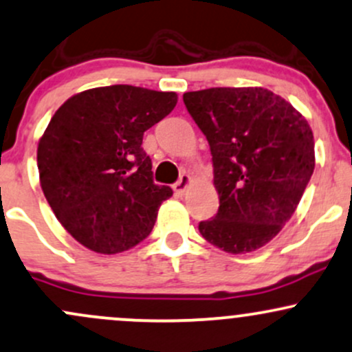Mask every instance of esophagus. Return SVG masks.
I'll return each mask as SVG.
<instances>
[{
  "label": "esophagus",
  "mask_w": 352,
  "mask_h": 352,
  "mask_svg": "<svg viewBox=\"0 0 352 352\" xmlns=\"http://www.w3.org/2000/svg\"><path fill=\"white\" fill-rule=\"evenodd\" d=\"M190 184H192V177L188 175V173H182V175H180V179L173 184V190H175V194L184 195L185 190H187L188 185Z\"/></svg>",
  "instance_id": "1"
}]
</instances>
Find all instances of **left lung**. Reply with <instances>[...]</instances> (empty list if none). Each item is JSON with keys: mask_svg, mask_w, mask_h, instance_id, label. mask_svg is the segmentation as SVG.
<instances>
[{"mask_svg": "<svg viewBox=\"0 0 352 352\" xmlns=\"http://www.w3.org/2000/svg\"><path fill=\"white\" fill-rule=\"evenodd\" d=\"M184 103L207 137L219 212L199 223L229 254L264 247L289 222L314 172L307 120L261 87L187 91Z\"/></svg>", "mask_w": 352, "mask_h": 352, "instance_id": "1", "label": "left lung"}]
</instances>
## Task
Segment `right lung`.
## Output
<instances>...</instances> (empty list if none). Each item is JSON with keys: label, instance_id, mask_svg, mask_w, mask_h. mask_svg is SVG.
<instances>
[{"label": "right lung", "instance_id": "right-lung-1", "mask_svg": "<svg viewBox=\"0 0 352 352\" xmlns=\"http://www.w3.org/2000/svg\"><path fill=\"white\" fill-rule=\"evenodd\" d=\"M177 105V94L111 85L73 95L38 144L41 190L65 230L98 254H118L152 232L172 197L153 184L144 133Z\"/></svg>", "mask_w": 352, "mask_h": 352}]
</instances>
